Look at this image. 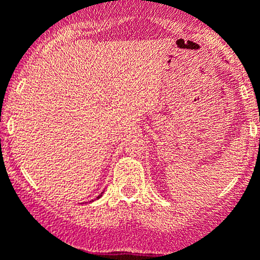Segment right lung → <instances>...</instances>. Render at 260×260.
<instances>
[{
  "mask_svg": "<svg viewBox=\"0 0 260 260\" xmlns=\"http://www.w3.org/2000/svg\"><path fill=\"white\" fill-rule=\"evenodd\" d=\"M101 196H102V193H101V195H99V196H98V199H100V198H101Z\"/></svg>",
  "mask_w": 260,
  "mask_h": 260,
  "instance_id": "1",
  "label": "right lung"
}]
</instances>
